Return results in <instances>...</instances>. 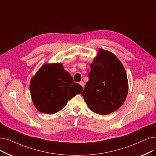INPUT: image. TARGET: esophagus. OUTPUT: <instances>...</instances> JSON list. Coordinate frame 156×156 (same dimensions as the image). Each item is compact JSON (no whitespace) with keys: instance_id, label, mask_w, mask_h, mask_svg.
<instances>
[{"instance_id":"34e87169","label":"esophagus","mask_w":156,"mask_h":156,"mask_svg":"<svg viewBox=\"0 0 156 156\" xmlns=\"http://www.w3.org/2000/svg\"><path fill=\"white\" fill-rule=\"evenodd\" d=\"M80 84L81 85V86H82V87H84V85H85V83H84V82H83V81H81V82H80Z\"/></svg>"}]
</instances>
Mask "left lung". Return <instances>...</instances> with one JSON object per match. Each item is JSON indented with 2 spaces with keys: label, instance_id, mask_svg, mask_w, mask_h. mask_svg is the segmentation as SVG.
I'll return each mask as SVG.
<instances>
[{
  "label": "left lung",
  "instance_id": "1",
  "mask_svg": "<svg viewBox=\"0 0 156 156\" xmlns=\"http://www.w3.org/2000/svg\"><path fill=\"white\" fill-rule=\"evenodd\" d=\"M90 69L82 95L92 112L106 115L124 103L128 92L126 72L115 55L103 49L99 50Z\"/></svg>",
  "mask_w": 156,
  "mask_h": 156
}]
</instances>
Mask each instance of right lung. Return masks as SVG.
<instances>
[{
	"mask_svg": "<svg viewBox=\"0 0 156 156\" xmlns=\"http://www.w3.org/2000/svg\"><path fill=\"white\" fill-rule=\"evenodd\" d=\"M82 90V87L74 82L70 74L59 63L43 66L30 85L34 105L39 112L48 114L61 110L69 100Z\"/></svg>",
	"mask_w": 156,
	"mask_h": 156,
	"instance_id": "right-lung-1",
	"label": "right lung"
}]
</instances>
